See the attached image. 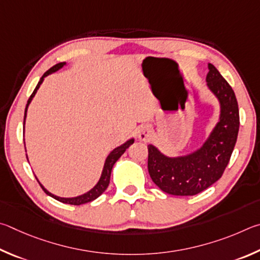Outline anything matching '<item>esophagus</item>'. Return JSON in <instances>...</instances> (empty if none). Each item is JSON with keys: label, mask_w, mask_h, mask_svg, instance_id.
I'll return each mask as SVG.
<instances>
[{"label": "esophagus", "mask_w": 260, "mask_h": 260, "mask_svg": "<svg viewBox=\"0 0 260 260\" xmlns=\"http://www.w3.org/2000/svg\"><path fill=\"white\" fill-rule=\"evenodd\" d=\"M149 136H151V129H149L148 126H143L142 129L139 131V135H138V138L140 140H147L149 138Z\"/></svg>", "instance_id": "1"}]
</instances>
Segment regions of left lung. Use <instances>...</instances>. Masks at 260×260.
<instances>
[{
	"instance_id": "left-lung-1",
	"label": "left lung",
	"mask_w": 260,
	"mask_h": 260,
	"mask_svg": "<svg viewBox=\"0 0 260 260\" xmlns=\"http://www.w3.org/2000/svg\"><path fill=\"white\" fill-rule=\"evenodd\" d=\"M208 67V86L221 107L220 121L210 137L199 151L181 157H167L148 146L149 176L168 194L190 197L215 184L224 174L238 139L240 115L234 91L212 63Z\"/></svg>"
}]
</instances>
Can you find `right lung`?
<instances>
[{"mask_svg":"<svg viewBox=\"0 0 260 260\" xmlns=\"http://www.w3.org/2000/svg\"><path fill=\"white\" fill-rule=\"evenodd\" d=\"M63 65H65V62H59V63H56V65L52 66L50 70H48L47 72L44 73V74L42 75V77H41L38 85H36V88L34 89L33 93L30 94V97L28 99V102H27V105H26V108H25V116H24V124H25V118H26V112H27V107H28L29 103L31 102V99H33V97L36 93V91H38V89L40 88L41 83H42L44 77L48 76L49 74H51V73L58 71L59 68H61ZM131 144H134V139H130L127 140V142L125 144L121 145L120 147H117L114 149V151L109 154V155L107 156L106 158V162H105V166H104V170H103V174H102V177H100V179L98 181V184L94 186V187L89 190L88 193H85L83 195H80V197H76V198H70V199H66V198H59V197H56V195L51 194L50 192H48L47 189H45L42 185H41L40 183V186L42 187V189L44 190L45 193H47L48 195H50V197L56 199L57 201L59 202H62V203H67V204H73V206H80V204H84V203H88V202H91L93 201V200L97 199L98 197H100L105 190H106V188L108 187V184H109V179H111V172H112V168L113 166L115 165V162L118 160V158L121 157V155L123 153L125 152V149L130 146ZM38 180V179H36Z\"/></svg>","mask_w":260,"mask_h":260,"instance_id":"obj_1","label":"right lung"}]
</instances>
